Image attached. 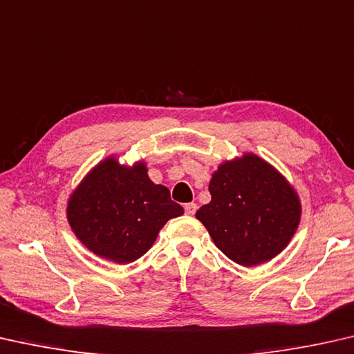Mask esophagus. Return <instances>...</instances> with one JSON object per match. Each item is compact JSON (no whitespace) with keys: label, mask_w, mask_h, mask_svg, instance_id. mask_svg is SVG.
I'll list each match as a JSON object with an SVG mask.
<instances>
[{"label":"esophagus","mask_w":354,"mask_h":354,"mask_svg":"<svg viewBox=\"0 0 354 354\" xmlns=\"http://www.w3.org/2000/svg\"><path fill=\"white\" fill-rule=\"evenodd\" d=\"M196 210H198V205L194 204V202H189V204H185V213L189 216H193Z\"/></svg>","instance_id":"esophagus-1"}]
</instances>
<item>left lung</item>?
<instances>
[{
  "label": "left lung",
  "mask_w": 354,
  "mask_h": 354,
  "mask_svg": "<svg viewBox=\"0 0 354 354\" xmlns=\"http://www.w3.org/2000/svg\"><path fill=\"white\" fill-rule=\"evenodd\" d=\"M212 201L196 212L213 243L235 263L270 262L301 221V199L273 165L252 152L224 160L208 185Z\"/></svg>",
  "instance_id": "8db88e82"
}]
</instances>
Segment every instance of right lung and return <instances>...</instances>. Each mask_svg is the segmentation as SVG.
Returning <instances> with one entry per match:
<instances>
[{
    "mask_svg": "<svg viewBox=\"0 0 354 354\" xmlns=\"http://www.w3.org/2000/svg\"><path fill=\"white\" fill-rule=\"evenodd\" d=\"M147 165H120L109 155L86 174L67 199L71 229L95 256L131 263L146 254L163 225L183 215L165 185L150 180Z\"/></svg>",
    "mask_w": 354,
    "mask_h": 354,
    "instance_id": "right-lung-1",
    "label": "right lung"
}]
</instances>
